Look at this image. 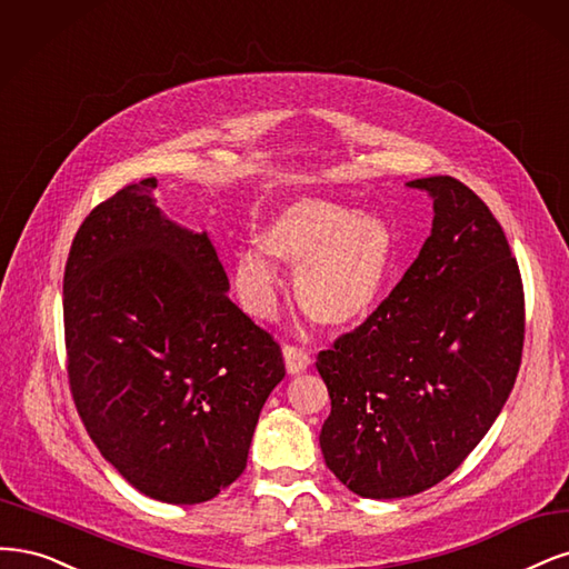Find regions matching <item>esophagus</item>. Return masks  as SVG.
Instances as JSON below:
<instances>
[{"label":"esophagus","mask_w":569,"mask_h":569,"mask_svg":"<svg viewBox=\"0 0 569 569\" xmlns=\"http://www.w3.org/2000/svg\"><path fill=\"white\" fill-rule=\"evenodd\" d=\"M283 361H286V371L290 376H300V373H305L309 369L311 357L302 350V347L286 345L283 347Z\"/></svg>","instance_id":"obj_1"}]
</instances>
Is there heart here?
I'll list each match as a JSON object with an SVG mask.
<instances>
[{
	"instance_id": "1",
	"label": "heart",
	"mask_w": 569,
	"mask_h": 569,
	"mask_svg": "<svg viewBox=\"0 0 569 569\" xmlns=\"http://www.w3.org/2000/svg\"><path fill=\"white\" fill-rule=\"evenodd\" d=\"M296 271V298L309 321L350 328L369 319L395 279L397 246L382 217L336 200L298 198L269 219L258 250L233 260V286L252 317L277 307V271Z\"/></svg>"
}]
</instances>
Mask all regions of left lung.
Masks as SVG:
<instances>
[{"instance_id": "1", "label": "left lung", "mask_w": 569, "mask_h": 569, "mask_svg": "<svg viewBox=\"0 0 569 569\" xmlns=\"http://www.w3.org/2000/svg\"><path fill=\"white\" fill-rule=\"evenodd\" d=\"M432 231L373 315L317 357L331 395L323 461L363 499L426 491L466 461L516 385L525 342L518 260L485 200L453 177Z\"/></svg>"}]
</instances>
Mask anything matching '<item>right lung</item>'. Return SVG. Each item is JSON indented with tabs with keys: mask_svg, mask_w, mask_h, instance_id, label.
I'll return each mask as SVG.
<instances>
[{
	"mask_svg": "<svg viewBox=\"0 0 569 569\" xmlns=\"http://www.w3.org/2000/svg\"><path fill=\"white\" fill-rule=\"evenodd\" d=\"M156 187H122L72 238L66 369L106 461L146 497L191 506L246 470L286 366L279 342L229 300L208 233L164 219Z\"/></svg>",
	"mask_w": 569,
	"mask_h": 569,
	"instance_id": "obj_1",
	"label": "right lung"
}]
</instances>
